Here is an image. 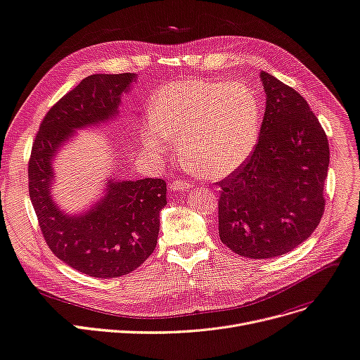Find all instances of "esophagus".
<instances>
[{"mask_svg":"<svg viewBox=\"0 0 360 360\" xmlns=\"http://www.w3.org/2000/svg\"><path fill=\"white\" fill-rule=\"evenodd\" d=\"M170 190L172 191H191V184L190 182H186V181H184V179H176V181H174V182H170Z\"/></svg>","mask_w":360,"mask_h":360,"instance_id":"34e87169","label":"esophagus"}]
</instances>
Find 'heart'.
Here are the masks:
<instances>
[{
	"mask_svg": "<svg viewBox=\"0 0 360 360\" xmlns=\"http://www.w3.org/2000/svg\"><path fill=\"white\" fill-rule=\"evenodd\" d=\"M262 112L256 92L243 82L182 79L155 94L139 129L147 151L166 154L178 138L182 158L202 176L225 178L253 154Z\"/></svg>",
	"mask_w": 360,
	"mask_h": 360,
	"instance_id": "heart-1",
	"label": "heart"
}]
</instances>
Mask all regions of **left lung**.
I'll list each match as a JSON object with an SVG mask.
<instances>
[{
	"label": "left lung",
	"mask_w": 360,
	"mask_h": 360,
	"mask_svg": "<svg viewBox=\"0 0 360 360\" xmlns=\"http://www.w3.org/2000/svg\"><path fill=\"white\" fill-rule=\"evenodd\" d=\"M266 108L250 159L217 185L219 237L252 259L283 256L306 241L325 210L330 146L299 92L260 72Z\"/></svg>",
	"instance_id": "obj_1"
}]
</instances>
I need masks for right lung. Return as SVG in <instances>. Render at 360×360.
Segmentation results:
<instances>
[{
  "label": "right lung",
  "mask_w": 360,
  "mask_h": 360,
  "mask_svg": "<svg viewBox=\"0 0 360 360\" xmlns=\"http://www.w3.org/2000/svg\"><path fill=\"white\" fill-rule=\"evenodd\" d=\"M134 73L91 75L60 98L41 122L29 159V197L46 245L70 268L96 278H117L135 271L158 244L166 206V182L160 178L115 181L91 210L61 212L51 197L56 153L75 129L100 127L117 115L120 97Z\"/></svg>",
  "instance_id": "1"
}]
</instances>
